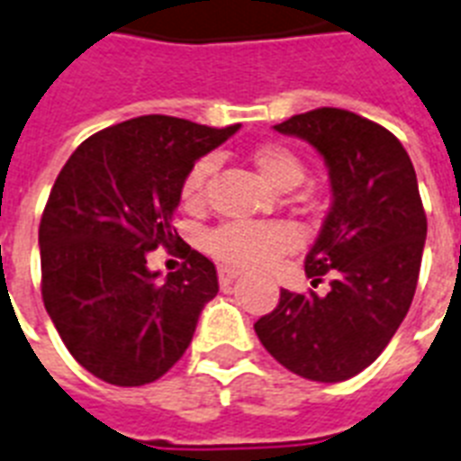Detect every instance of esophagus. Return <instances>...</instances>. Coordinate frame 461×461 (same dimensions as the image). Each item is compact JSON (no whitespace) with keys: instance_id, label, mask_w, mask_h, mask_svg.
Returning <instances> with one entry per match:
<instances>
[{"instance_id":"34e87169","label":"esophagus","mask_w":461,"mask_h":461,"mask_svg":"<svg viewBox=\"0 0 461 461\" xmlns=\"http://www.w3.org/2000/svg\"><path fill=\"white\" fill-rule=\"evenodd\" d=\"M239 275H241L239 269L227 267V265H220V267H218V276H220V284H222V286H230V284L237 282Z\"/></svg>"}]
</instances>
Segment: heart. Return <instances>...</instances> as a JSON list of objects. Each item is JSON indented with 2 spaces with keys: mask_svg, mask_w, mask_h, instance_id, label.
I'll list each match as a JSON object with an SVG mask.
<instances>
[{
  "mask_svg": "<svg viewBox=\"0 0 461 461\" xmlns=\"http://www.w3.org/2000/svg\"><path fill=\"white\" fill-rule=\"evenodd\" d=\"M250 163L275 189H294L305 177L301 156L284 144H260L250 151ZM215 170V160L201 158L186 172L182 182V205L196 211L203 205L205 182ZM295 231L284 224H241L231 222L212 230L205 237V249L222 263L239 267H267L275 258L295 246Z\"/></svg>",
  "mask_w": 461,
  "mask_h": 461,
  "instance_id": "obj_1",
  "label": "heart"
}]
</instances>
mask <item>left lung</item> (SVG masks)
<instances>
[{"label": "left lung", "instance_id": "1", "mask_svg": "<svg viewBox=\"0 0 461 461\" xmlns=\"http://www.w3.org/2000/svg\"><path fill=\"white\" fill-rule=\"evenodd\" d=\"M321 153L331 179L320 237L305 256L312 286L282 289L256 321L272 357L303 379L336 384L372 365L412 305L426 241L417 172L395 134L343 108H315L275 125Z\"/></svg>", "mask_w": 461, "mask_h": 461}]
</instances>
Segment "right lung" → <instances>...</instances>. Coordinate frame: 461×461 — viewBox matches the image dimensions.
I'll return each instance as SVG.
<instances>
[{
	"instance_id": "1",
	"label": "right lung",
	"mask_w": 461,
	"mask_h": 461,
	"mask_svg": "<svg viewBox=\"0 0 461 461\" xmlns=\"http://www.w3.org/2000/svg\"><path fill=\"white\" fill-rule=\"evenodd\" d=\"M239 125L140 115L82 141L59 172L40 222L42 301L75 360L113 386H144L185 355L215 265L179 241L172 215L186 172ZM178 243L166 280L145 258Z\"/></svg>"
}]
</instances>
